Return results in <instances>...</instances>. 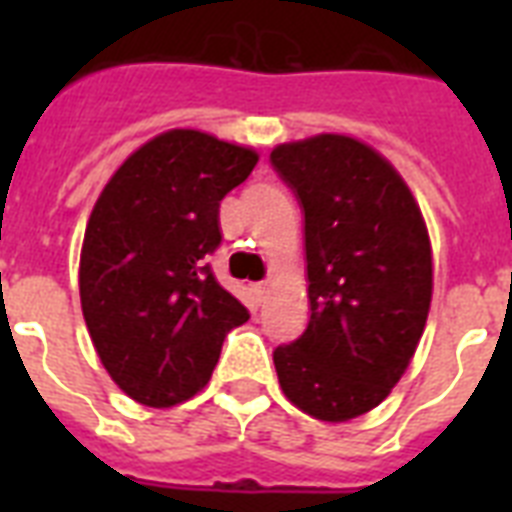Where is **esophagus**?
I'll list each match as a JSON object with an SVG mask.
<instances>
[{"instance_id":"1","label":"esophagus","mask_w":512,"mask_h":512,"mask_svg":"<svg viewBox=\"0 0 512 512\" xmlns=\"http://www.w3.org/2000/svg\"><path fill=\"white\" fill-rule=\"evenodd\" d=\"M252 295H255V300L260 303V300L268 295V281H257V284H252Z\"/></svg>"}]
</instances>
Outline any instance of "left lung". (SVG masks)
<instances>
[{
  "label": "left lung",
  "instance_id": "obj_1",
  "mask_svg": "<svg viewBox=\"0 0 512 512\" xmlns=\"http://www.w3.org/2000/svg\"><path fill=\"white\" fill-rule=\"evenodd\" d=\"M305 217L311 319L273 350L284 396L324 422L388 398L422 337L433 295L420 207L390 162L345 135L271 151Z\"/></svg>",
  "mask_w": 512,
  "mask_h": 512
}]
</instances>
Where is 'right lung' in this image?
Segmentation results:
<instances>
[{"mask_svg": "<svg viewBox=\"0 0 512 512\" xmlns=\"http://www.w3.org/2000/svg\"><path fill=\"white\" fill-rule=\"evenodd\" d=\"M252 148L170 130L140 146L95 201L79 263L82 313L111 380L146 406L196 396L249 311L217 284L220 201Z\"/></svg>", "mask_w": 512, "mask_h": 512, "instance_id": "obj_1", "label": "right lung"}]
</instances>
